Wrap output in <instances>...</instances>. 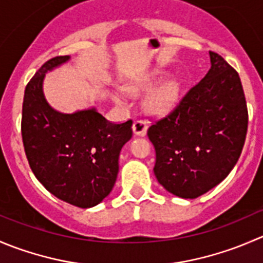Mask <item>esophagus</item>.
I'll use <instances>...</instances> for the list:
<instances>
[{
    "label": "esophagus",
    "instance_id": "obj_1",
    "mask_svg": "<svg viewBox=\"0 0 263 263\" xmlns=\"http://www.w3.org/2000/svg\"><path fill=\"white\" fill-rule=\"evenodd\" d=\"M132 129H134V134L136 136H145L146 135V122L144 121H135L134 124H132Z\"/></svg>",
    "mask_w": 263,
    "mask_h": 263
}]
</instances>
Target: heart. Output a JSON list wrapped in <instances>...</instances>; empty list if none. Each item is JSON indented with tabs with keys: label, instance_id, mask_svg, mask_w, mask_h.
Masks as SVG:
<instances>
[{
	"label": "heart",
	"instance_id": "obj_1",
	"mask_svg": "<svg viewBox=\"0 0 263 263\" xmlns=\"http://www.w3.org/2000/svg\"><path fill=\"white\" fill-rule=\"evenodd\" d=\"M163 78L164 73H154L146 77L137 78L132 82L126 83L124 91L131 95H141L152 89L144 100L145 109L154 116H163L177 105L181 96V85L177 80L164 81L154 88V86Z\"/></svg>",
	"mask_w": 263,
	"mask_h": 263
}]
</instances>
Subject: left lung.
I'll return each mask as SVG.
<instances>
[{
	"instance_id": "1",
	"label": "left lung",
	"mask_w": 263,
	"mask_h": 263,
	"mask_svg": "<svg viewBox=\"0 0 263 263\" xmlns=\"http://www.w3.org/2000/svg\"><path fill=\"white\" fill-rule=\"evenodd\" d=\"M211 69L175 110L147 129L154 175L167 191L195 199L225 180L238 162L248 128L238 72L210 51Z\"/></svg>"
}]
</instances>
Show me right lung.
Here are the masks:
<instances>
[{
    "label": "right lung",
    "instance_id": "1",
    "mask_svg": "<svg viewBox=\"0 0 263 263\" xmlns=\"http://www.w3.org/2000/svg\"><path fill=\"white\" fill-rule=\"evenodd\" d=\"M70 56L46 61L25 87L22 136L37 180L59 199L90 208L110 194L119 171V153L132 137V121L111 123L95 108L60 113L43 93L46 73Z\"/></svg>",
    "mask_w": 263,
    "mask_h": 263
}]
</instances>
